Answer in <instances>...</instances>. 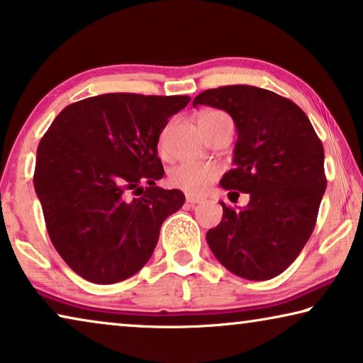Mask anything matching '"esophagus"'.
I'll list each match as a JSON object with an SVG mask.
<instances>
[{
    "label": "esophagus",
    "mask_w": 363,
    "mask_h": 363,
    "mask_svg": "<svg viewBox=\"0 0 363 363\" xmlns=\"http://www.w3.org/2000/svg\"><path fill=\"white\" fill-rule=\"evenodd\" d=\"M186 199H187V202L189 203H191V205H196V203H200V202H202V197H197V196H191V194H187V196H186Z\"/></svg>",
    "instance_id": "obj_1"
}]
</instances>
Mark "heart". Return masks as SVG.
I'll return each mask as SVG.
<instances>
[{"instance_id": "b5f03b06", "label": "heart", "mask_w": 363, "mask_h": 363, "mask_svg": "<svg viewBox=\"0 0 363 363\" xmlns=\"http://www.w3.org/2000/svg\"><path fill=\"white\" fill-rule=\"evenodd\" d=\"M228 117L225 112L215 109H203L199 112V123H203L212 118ZM171 125H166L161 130L158 138L160 151L166 150V140L169 133ZM220 174V166L215 163H196V161H184L176 166H172L167 172V181L172 187L181 189L189 194H200L212 184Z\"/></svg>"}]
</instances>
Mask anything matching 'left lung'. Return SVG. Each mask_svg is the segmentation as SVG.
<instances>
[{"mask_svg":"<svg viewBox=\"0 0 363 363\" xmlns=\"http://www.w3.org/2000/svg\"><path fill=\"white\" fill-rule=\"evenodd\" d=\"M197 104L235 121V167L220 186L250 194L245 208L221 202L223 218L207 233L210 250L238 277H277L315 230L328 182L321 140L294 101L256 86L207 89L194 99Z\"/></svg>","mask_w":363,"mask_h":363,"instance_id":"1","label":"left lung"}]
</instances>
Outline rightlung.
Returning a JSON list of instances; mask_svg holds the SVG:
<instances>
[{"instance_id":"obj_1","label":"right lung","mask_w":363,"mask_h":363,"mask_svg":"<svg viewBox=\"0 0 363 363\" xmlns=\"http://www.w3.org/2000/svg\"><path fill=\"white\" fill-rule=\"evenodd\" d=\"M189 96L101 94L58 113L37 148L34 187L57 252L93 284H117L150 261L184 194L164 174L158 138Z\"/></svg>"}]
</instances>
